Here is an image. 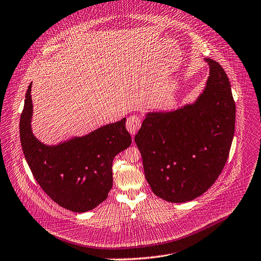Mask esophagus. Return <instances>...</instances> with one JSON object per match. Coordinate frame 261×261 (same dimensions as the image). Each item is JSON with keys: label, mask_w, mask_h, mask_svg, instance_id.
<instances>
[{"label": "esophagus", "mask_w": 261, "mask_h": 261, "mask_svg": "<svg viewBox=\"0 0 261 261\" xmlns=\"http://www.w3.org/2000/svg\"><path fill=\"white\" fill-rule=\"evenodd\" d=\"M141 126V117L138 114H133L130 117H128L127 123H126V127L127 130L132 134L135 135L137 133V131L139 130Z\"/></svg>", "instance_id": "1"}]
</instances>
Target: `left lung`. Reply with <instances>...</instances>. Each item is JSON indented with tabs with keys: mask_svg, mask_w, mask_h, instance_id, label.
Masks as SVG:
<instances>
[{
	"mask_svg": "<svg viewBox=\"0 0 261 261\" xmlns=\"http://www.w3.org/2000/svg\"><path fill=\"white\" fill-rule=\"evenodd\" d=\"M209 77L194 104L149 112L135 143L153 193L171 203L208 191L228 159L235 126L231 85L219 62L205 58Z\"/></svg>",
	"mask_w": 261,
	"mask_h": 261,
	"instance_id": "obj_1",
	"label": "left lung"
}]
</instances>
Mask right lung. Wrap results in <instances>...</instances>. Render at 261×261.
I'll use <instances>...</instances> for the list:
<instances>
[{
    "label": "right lung",
    "mask_w": 261,
    "mask_h": 261,
    "mask_svg": "<svg viewBox=\"0 0 261 261\" xmlns=\"http://www.w3.org/2000/svg\"><path fill=\"white\" fill-rule=\"evenodd\" d=\"M31 85L20 114L19 136L23 155L43 192L74 212L96 208L112 187L113 158L131 145L126 118L57 146H46L33 135Z\"/></svg>",
    "instance_id": "obj_1"
}]
</instances>
